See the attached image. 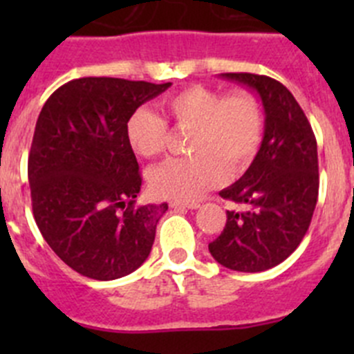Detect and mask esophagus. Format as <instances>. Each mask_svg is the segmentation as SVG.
Listing matches in <instances>:
<instances>
[{"label":"esophagus","instance_id":"obj_1","mask_svg":"<svg viewBox=\"0 0 354 354\" xmlns=\"http://www.w3.org/2000/svg\"><path fill=\"white\" fill-rule=\"evenodd\" d=\"M171 209H198L200 203L198 202H169Z\"/></svg>","mask_w":354,"mask_h":354}]
</instances>
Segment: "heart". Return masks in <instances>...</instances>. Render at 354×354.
Wrapping results in <instances>:
<instances>
[{"instance_id": "b5f03b06", "label": "heart", "mask_w": 354, "mask_h": 354, "mask_svg": "<svg viewBox=\"0 0 354 354\" xmlns=\"http://www.w3.org/2000/svg\"><path fill=\"white\" fill-rule=\"evenodd\" d=\"M162 111L178 130L192 131L188 159H169L152 169L151 192L159 198H198L223 183L227 171L243 173L255 160L266 131L260 99L250 91L223 92L190 85L162 101ZM127 140L138 156L154 159L166 151L167 123L147 108L128 116Z\"/></svg>"}]
</instances>
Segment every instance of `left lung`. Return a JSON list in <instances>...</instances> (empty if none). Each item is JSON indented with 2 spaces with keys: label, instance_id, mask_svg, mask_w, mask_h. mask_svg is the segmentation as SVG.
Masks as SVG:
<instances>
[{
  "label": "left lung",
  "instance_id": "obj_1",
  "mask_svg": "<svg viewBox=\"0 0 354 354\" xmlns=\"http://www.w3.org/2000/svg\"><path fill=\"white\" fill-rule=\"evenodd\" d=\"M257 91L266 111L260 151L240 180L224 188L227 210L223 233L209 243L221 266L262 272L286 260L308 231L319 197L317 140L305 113L281 82L266 75L223 73Z\"/></svg>",
  "mask_w": 354,
  "mask_h": 354
}]
</instances>
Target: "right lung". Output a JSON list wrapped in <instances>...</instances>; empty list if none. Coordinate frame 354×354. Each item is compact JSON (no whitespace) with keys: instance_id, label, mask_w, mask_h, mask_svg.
<instances>
[{"instance_id":"obj_1","label":"right lung","mask_w":354,"mask_h":354,"mask_svg":"<svg viewBox=\"0 0 354 354\" xmlns=\"http://www.w3.org/2000/svg\"><path fill=\"white\" fill-rule=\"evenodd\" d=\"M169 85L75 78L42 106L28 154L32 212L46 243L82 276L118 279L151 253L167 203H135L142 176L124 124Z\"/></svg>"}]
</instances>
